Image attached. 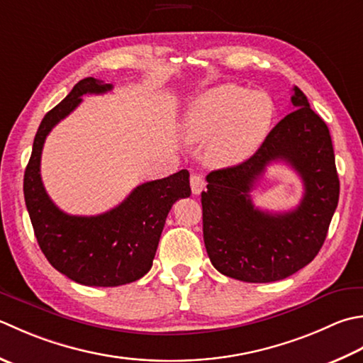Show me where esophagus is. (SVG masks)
I'll use <instances>...</instances> for the list:
<instances>
[{
    "instance_id": "obj_1",
    "label": "esophagus",
    "mask_w": 363,
    "mask_h": 363,
    "mask_svg": "<svg viewBox=\"0 0 363 363\" xmlns=\"http://www.w3.org/2000/svg\"><path fill=\"white\" fill-rule=\"evenodd\" d=\"M190 187H191V194H194V195L201 194L203 189L206 187L204 177L201 174H196V173L191 174L190 176Z\"/></svg>"
}]
</instances>
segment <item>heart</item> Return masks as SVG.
I'll use <instances>...</instances> for the list:
<instances>
[{
	"instance_id": "1",
	"label": "heart",
	"mask_w": 363,
	"mask_h": 363,
	"mask_svg": "<svg viewBox=\"0 0 363 363\" xmlns=\"http://www.w3.org/2000/svg\"><path fill=\"white\" fill-rule=\"evenodd\" d=\"M274 105L266 94L238 84L203 91L187 105L182 121L189 143H203L212 165L228 167L245 160L266 138Z\"/></svg>"
}]
</instances>
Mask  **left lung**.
Wrapping results in <instances>:
<instances>
[{
	"label": "left lung",
	"mask_w": 363,
	"mask_h": 363,
	"mask_svg": "<svg viewBox=\"0 0 363 363\" xmlns=\"http://www.w3.org/2000/svg\"><path fill=\"white\" fill-rule=\"evenodd\" d=\"M294 111L239 165L216 169L201 194L203 238L220 274L248 283L283 280L315 259L337 209L340 181L328 125L294 86ZM285 161L301 176L304 196L293 211L254 208L250 191L265 167Z\"/></svg>",
	"instance_id": "left-lung-1"
}]
</instances>
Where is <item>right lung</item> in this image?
<instances>
[{
	"mask_svg": "<svg viewBox=\"0 0 363 363\" xmlns=\"http://www.w3.org/2000/svg\"><path fill=\"white\" fill-rule=\"evenodd\" d=\"M111 84L83 78L42 119L25 169L23 194L35 239L56 271L86 286H119L138 280L152 267L160 234L172 206L190 196L189 172L132 190L115 209L101 216H69L56 206L40 177V155L50 130L72 113L84 94H104Z\"/></svg>",
	"mask_w": 363,
	"mask_h": 363,
	"instance_id": "right-lung-1",
	"label": "right lung"
}]
</instances>
